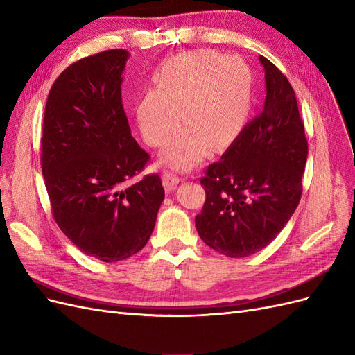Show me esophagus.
<instances>
[{
    "mask_svg": "<svg viewBox=\"0 0 355 355\" xmlns=\"http://www.w3.org/2000/svg\"><path fill=\"white\" fill-rule=\"evenodd\" d=\"M179 182H180V178L173 173H168V171H166V173L163 175V184H164L166 189H168V191H173L178 187Z\"/></svg>",
    "mask_w": 355,
    "mask_h": 355,
    "instance_id": "1",
    "label": "esophagus"
}]
</instances>
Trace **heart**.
Here are the masks:
<instances>
[{"instance_id":"obj_1","label":"heart","mask_w":355,"mask_h":355,"mask_svg":"<svg viewBox=\"0 0 355 355\" xmlns=\"http://www.w3.org/2000/svg\"><path fill=\"white\" fill-rule=\"evenodd\" d=\"M253 103V75L235 56L201 49L168 58L155 73V85L136 102V120L145 141L167 142L180 121L185 124L163 153V163L176 170L196 167L206 155L231 145L241 133Z\"/></svg>"}]
</instances>
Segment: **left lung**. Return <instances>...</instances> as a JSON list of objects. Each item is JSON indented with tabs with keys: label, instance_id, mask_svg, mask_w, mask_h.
I'll return each instance as SVG.
<instances>
[{
	"label": "left lung",
	"instance_id": "1",
	"mask_svg": "<svg viewBox=\"0 0 355 355\" xmlns=\"http://www.w3.org/2000/svg\"><path fill=\"white\" fill-rule=\"evenodd\" d=\"M265 71L263 110L247 124L201 185L206 202L196 218L201 240L228 257H247L270 244L302 194L308 142L295 90L274 63Z\"/></svg>",
	"mask_w": 355,
	"mask_h": 355
}]
</instances>
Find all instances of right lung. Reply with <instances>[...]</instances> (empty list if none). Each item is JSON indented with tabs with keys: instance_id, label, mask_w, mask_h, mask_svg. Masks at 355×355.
I'll return each instance as SVG.
<instances>
[{
	"instance_id": "1",
	"label": "right lung",
	"mask_w": 355,
	"mask_h": 355,
	"mask_svg": "<svg viewBox=\"0 0 355 355\" xmlns=\"http://www.w3.org/2000/svg\"><path fill=\"white\" fill-rule=\"evenodd\" d=\"M127 50L72 63L51 85L41 167L53 216L87 256L120 262L142 250L164 200L158 175L128 185L149 159L132 136L121 102Z\"/></svg>"
}]
</instances>
